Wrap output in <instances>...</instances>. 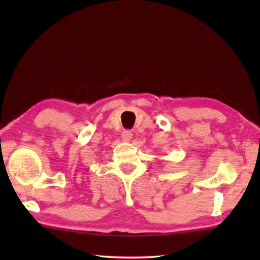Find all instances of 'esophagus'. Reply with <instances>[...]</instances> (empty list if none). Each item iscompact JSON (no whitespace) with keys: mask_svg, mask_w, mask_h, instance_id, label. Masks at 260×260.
Masks as SVG:
<instances>
[{"mask_svg":"<svg viewBox=\"0 0 260 260\" xmlns=\"http://www.w3.org/2000/svg\"><path fill=\"white\" fill-rule=\"evenodd\" d=\"M121 138H122V140L126 141V142H129L132 138H133V134H132L131 131H124L121 133Z\"/></svg>","mask_w":260,"mask_h":260,"instance_id":"1","label":"esophagus"}]
</instances>
